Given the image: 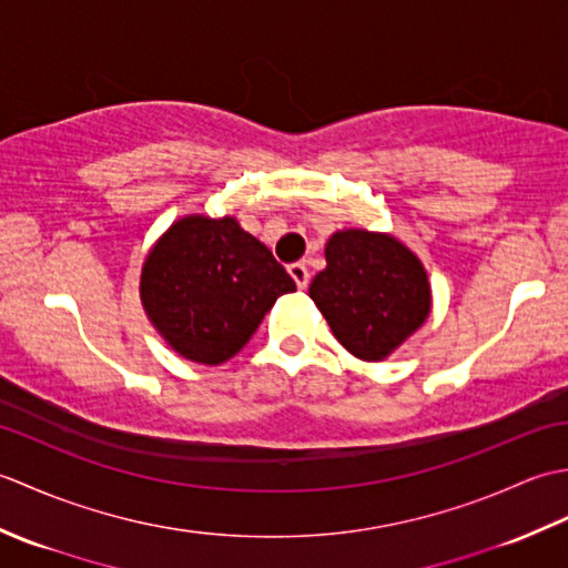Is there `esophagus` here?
Masks as SVG:
<instances>
[{
	"mask_svg": "<svg viewBox=\"0 0 568 568\" xmlns=\"http://www.w3.org/2000/svg\"><path fill=\"white\" fill-rule=\"evenodd\" d=\"M287 273L293 275V281H295V285L300 287V291H305L307 287V283H310V271H307V265L305 263H291L287 265Z\"/></svg>",
	"mask_w": 568,
	"mask_h": 568,
	"instance_id": "obj_1",
	"label": "esophagus"
}]
</instances>
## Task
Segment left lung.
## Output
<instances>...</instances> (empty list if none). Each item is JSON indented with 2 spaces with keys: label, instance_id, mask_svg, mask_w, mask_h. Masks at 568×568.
I'll return each mask as SVG.
<instances>
[{
  "label": "left lung",
  "instance_id": "8db88e82",
  "mask_svg": "<svg viewBox=\"0 0 568 568\" xmlns=\"http://www.w3.org/2000/svg\"><path fill=\"white\" fill-rule=\"evenodd\" d=\"M324 256L327 268L315 275L310 297L348 354L383 361L427 320V271L395 236L344 229L332 234Z\"/></svg>",
  "mask_w": 568,
  "mask_h": 568
}]
</instances>
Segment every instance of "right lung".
<instances>
[{"label":"right lung","instance_id":"obj_1","mask_svg":"<svg viewBox=\"0 0 568 568\" xmlns=\"http://www.w3.org/2000/svg\"><path fill=\"white\" fill-rule=\"evenodd\" d=\"M295 281L234 216L190 214L155 241L141 271V303L180 356L220 366L246 346Z\"/></svg>","mask_w":568,"mask_h":568}]
</instances>
